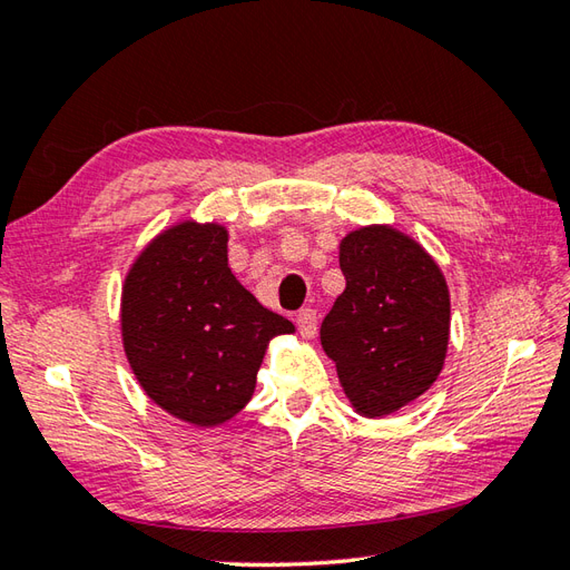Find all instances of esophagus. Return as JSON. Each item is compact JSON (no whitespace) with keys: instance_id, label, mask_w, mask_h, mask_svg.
I'll list each match as a JSON object with an SVG mask.
<instances>
[{"instance_id":"34e87169","label":"esophagus","mask_w":570,"mask_h":570,"mask_svg":"<svg viewBox=\"0 0 570 570\" xmlns=\"http://www.w3.org/2000/svg\"><path fill=\"white\" fill-rule=\"evenodd\" d=\"M297 327L302 337H314L318 331V316L314 308H299L297 312Z\"/></svg>"}]
</instances>
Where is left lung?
I'll list each match as a JSON object with an SVG mask.
<instances>
[{
	"instance_id": "8db88e82",
	"label": "left lung",
	"mask_w": 570,
	"mask_h": 570,
	"mask_svg": "<svg viewBox=\"0 0 570 570\" xmlns=\"http://www.w3.org/2000/svg\"><path fill=\"white\" fill-rule=\"evenodd\" d=\"M340 268L347 287L321 323V344L361 416H387L442 371L450 289L423 247L387 226L344 237Z\"/></svg>"
}]
</instances>
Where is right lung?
I'll list each match as a JSON object with an SVG mask.
<instances>
[{"label": "right lung", "mask_w": 570, "mask_h": 570, "mask_svg": "<svg viewBox=\"0 0 570 570\" xmlns=\"http://www.w3.org/2000/svg\"><path fill=\"white\" fill-rule=\"evenodd\" d=\"M124 347L145 392L195 425L233 419L256 385L266 344L292 333L237 283L220 226H180L140 254L124 285Z\"/></svg>", "instance_id": "1"}]
</instances>
